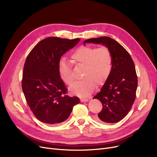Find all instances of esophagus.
Segmentation results:
<instances>
[{"label": "esophagus", "mask_w": 157, "mask_h": 157, "mask_svg": "<svg viewBox=\"0 0 157 157\" xmlns=\"http://www.w3.org/2000/svg\"><path fill=\"white\" fill-rule=\"evenodd\" d=\"M80 101L81 102H87L88 100L87 98H80Z\"/></svg>", "instance_id": "1"}]
</instances>
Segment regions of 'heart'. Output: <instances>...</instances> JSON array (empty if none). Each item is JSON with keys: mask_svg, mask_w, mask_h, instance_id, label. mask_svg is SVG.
I'll use <instances>...</instances> for the list:
<instances>
[{"mask_svg": "<svg viewBox=\"0 0 157 157\" xmlns=\"http://www.w3.org/2000/svg\"><path fill=\"white\" fill-rule=\"evenodd\" d=\"M71 62L76 65L83 66L81 78L71 88L72 94L86 97L95 89V85L101 86L108 79L112 69L113 56L109 49L103 46L97 48L90 46H81L72 53ZM59 72L64 83L71 86L74 83L71 65L60 60Z\"/></svg>", "mask_w": 157, "mask_h": 157, "instance_id": "obj_1", "label": "heart"}]
</instances>
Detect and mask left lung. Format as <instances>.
Returning <instances> with one entry per match:
<instances>
[{"instance_id":"obj_1","label":"left lung","mask_w":157,"mask_h":157,"mask_svg":"<svg viewBox=\"0 0 157 157\" xmlns=\"http://www.w3.org/2000/svg\"><path fill=\"white\" fill-rule=\"evenodd\" d=\"M102 44L108 47L113 56L109 76L100 92L94 97L102 104L96 120L99 122L117 123L127 116L136 97L137 76L131 56L117 41L109 37L91 38L85 43Z\"/></svg>"}]
</instances>
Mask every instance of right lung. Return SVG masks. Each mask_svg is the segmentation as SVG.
<instances>
[{
    "label": "right lung",
    "instance_id": "right-lung-1",
    "mask_svg": "<svg viewBox=\"0 0 157 157\" xmlns=\"http://www.w3.org/2000/svg\"><path fill=\"white\" fill-rule=\"evenodd\" d=\"M79 39L48 37L38 43L24 64L21 87L27 104L37 120L56 124L67 120L78 97L67 95L59 72L60 58L76 46Z\"/></svg>",
    "mask_w": 157,
    "mask_h": 157
}]
</instances>
